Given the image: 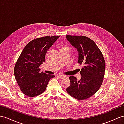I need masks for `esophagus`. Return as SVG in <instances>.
Instances as JSON below:
<instances>
[{"label": "esophagus", "instance_id": "34e87169", "mask_svg": "<svg viewBox=\"0 0 124 124\" xmlns=\"http://www.w3.org/2000/svg\"><path fill=\"white\" fill-rule=\"evenodd\" d=\"M58 77L59 78H60V79H63V78H65L67 77V76H65V75H59Z\"/></svg>", "mask_w": 124, "mask_h": 124}]
</instances>
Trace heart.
I'll return each mask as SVG.
<instances>
[{
  "label": "heart",
  "mask_w": 124,
  "mask_h": 124,
  "mask_svg": "<svg viewBox=\"0 0 124 124\" xmlns=\"http://www.w3.org/2000/svg\"><path fill=\"white\" fill-rule=\"evenodd\" d=\"M68 48V47H66V46H64V47H62L61 48H60V49H63V48Z\"/></svg>",
  "instance_id": "heart-1"
}]
</instances>
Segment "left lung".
<instances>
[{
  "mask_svg": "<svg viewBox=\"0 0 124 124\" xmlns=\"http://www.w3.org/2000/svg\"><path fill=\"white\" fill-rule=\"evenodd\" d=\"M68 41L78 52V63L84 66L80 70L81 78L69 77L70 85L66 91L78 100L86 99L97 92L102 83L105 70L103 55L91 39L83 36H66Z\"/></svg>",
  "mask_w": 124,
  "mask_h": 124,
  "instance_id": "left-lung-1",
  "label": "left lung"
}]
</instances>
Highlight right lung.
Segmentation results:
<instances>
[{
	"label": "right lung",
	"mask_w": 124,
	"mask_h": 124,
	"mask_svg": "<svg viewBox=\"0 0 124 124\" xmlns=\"http://www.w3.org/2000/svg\"><path fill=\"white\" fill-rule=\"evenodd\" d=\"M59 37L45 36L30 41L23 48L15 64L14 75L23 94L34 97L46 90L48 81L55 76L40 72L47 50Z\"/></svg>",
	"instance_id": "1"
}]
</instances>
